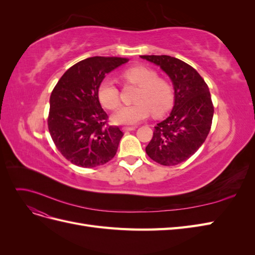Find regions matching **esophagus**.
I'll use <instances>...</instances> for the list:
<instances>
[{"mask_svg": "<svg viewBox=\"0 0 255 255\" xmlns=\"http://www.w3.org/2000/svg\"><path fill=\"white\" fill-rule=\"evenodd\" d=\"M122 129H123V132H129V130L136 129V127H125Z\"/></svg>", "mask_w": 255, "mask_h": 255, "instance_id": "1", "label": "esophagus"}]
</instances>
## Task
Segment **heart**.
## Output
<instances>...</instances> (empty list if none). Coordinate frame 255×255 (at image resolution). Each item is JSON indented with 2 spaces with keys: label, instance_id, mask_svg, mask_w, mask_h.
I'll use <instances>...</instances> for the list:
<instances>
[{
  "label": "heart",
  "instance_id": "obj_1",
  "mask_svg": "<svg viewBox=\"0 0 255 255\" xmlns=\"http://www.w3.org/2000/svg\"><path fill=\"white\" fill-rule=\"evenodd\" d=\"M127 84L138 88L134 101L135 104L123 106L113 116L116 125L132 126L144 120L150 113L161 116L170 110L174 100V90L170 82L158 78V74L148 67L135 66L122 73ZM98 99L105 109L115 111L120 105V91L116 84L104 79L98 86Z\"/></svg>",
  "mask_w": 255,
  "mask_h": 255
}]
</instances>
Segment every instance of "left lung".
Segmentation results:
<instances>
[{
  "label": "left lung",
  "mask_w": 255,
  "mask_h": 255,
  "mask_svg": "<svg viewBox=\"0 0 255 255\" xmlns=\"http://www.w3.org/2000/svg\"><path fill=\"white\" fill-rule=\"evenodd\" d=\"M140 57L159 66L174 88L172 112L157 123L145 152L163 166L179 165L194 155L210 133L214 116L210 90L196 69L181 59L168 55Z\"/></svg>",
  "instance_id": "left-lung-1"
}]
</instances>
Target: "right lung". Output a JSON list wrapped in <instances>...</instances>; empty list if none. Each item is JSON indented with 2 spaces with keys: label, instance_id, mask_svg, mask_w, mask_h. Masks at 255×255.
<instances>
[{
  "label": "right lung",
  "instance_id": "1",
  "mask_svg": "<svg viewBox=\"0 0 255 255\" xmlns=\"http://www.w3.org/2000/svg\"><path fill=\"white\" fill-rule=\"evenodd\" d=\"M128 58L95 56L79 61L61 76L50 97L48 128L57 150L70 163L94 168L110 161L123 136L110 126L98 99L105 75Z\"/></svg>",
  "mask_w": 255,
  "mask_h": 255
}]
</instances>
